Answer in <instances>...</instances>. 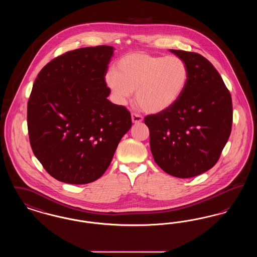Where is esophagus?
Wrapping results in <instances>:
<instances>
[{
    "label": "esophagus",
    "instance_id": "esophagus-1",
    "mask_svg": "<svg viewBox=\"0 0 257 257\" xmlns=\"http://www.w3.org/2000/svg\"><path fill=\"white\" fill-rule=\"evenodd\" d=\"M131 116H132V121H133V123H140L144 120V117L142 115H140L138 113H135V112L132 113Z\"/></svg>",
    "mask_w": 257,
    "mask_h": 257
}]
</instances>
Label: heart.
I'll return each instance as SVG.
<instances>
[{
	"label": "heart",
	"instance_id": "b5f03b06",
	"mask_svg": "<svg viewBox=\"0 0 257 257\" xmlns=\"http://www.w3.org/2000/svg\"><path fill=\"white\" fill-rule=\"evenodd\" d=\"M189 80V68L177 56H155L131 53L117 61L105 82L116 101L125 103L135 90L137 105L149 113L170 109L183 94Z\"/></svg>",
	"mask_w": 257,
	"mask_h": 257
}]
</instances>
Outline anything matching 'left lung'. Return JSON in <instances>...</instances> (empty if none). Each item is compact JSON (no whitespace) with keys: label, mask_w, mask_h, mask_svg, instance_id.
<instances>
[{"label":"left lung","mask_w":257,"mask_h":257,"mask_svg":"<svg viewBox=\"0 0 257 257\" xmlns=\"http://www.w3.org/2000/svg\"><path fill=\"white\" fill-rule=\"evenodd\" d=\"M183 59L189 80L170 109L145 117L150 149L160 168L179 178L212 169L220 158L232 126V100L213 64L194 52L171 50Z\"/></svg>","instance_id":"8db88e82"}]
</instances>
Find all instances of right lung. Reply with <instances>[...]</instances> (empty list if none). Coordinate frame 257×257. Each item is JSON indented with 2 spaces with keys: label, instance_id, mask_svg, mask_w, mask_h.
I'll return each instance as SVG.
<instances>
[{
  "label": "right lung",
  "instance_id": "obj_1",
  "mask_svg": "<svg viewBox=\"0 0 257 257\" xmlns=\"http://www.w3.org/2000/svg\"><path fill=\"white\" fill-rule=\"evenodd\" d=\"M112 54L107 45L66 52L48 62L34 83L27 114L30 144L59 181L97 180L132 126L130 111L107 98Z\"/></svg>",
  "mask_w": 257,
  "mask_h": 257
}]
</instances>
